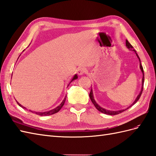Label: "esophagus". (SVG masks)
<instances>
[{
    "label": "esophagus",
    "instance_id": "1",
    "mask_svg": "<svg viewBox=\"0 0 156 156\" xmlns=\"http://www.w3.org/2000/svg\"><path fill=\"white\" fill-rule=\"evenodd\" d=\"M87 72V69L86 68L83 67H79L78 70H77V73L79 76H82L84 75L85 73Z\"/></svg>",
    "mask_w": 156,
    "mask_h": 156
}]
</instances>
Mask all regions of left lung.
I'll return each instance as SVG.
<instances>
[{"instance_id":"1","label":"left lung","mask_w":156,"mask_h":156,"mask_svg":"<svg viewBox=\"0 0 156 156\" xmlns=\"http://www.w3.org/2000/svg\"><path fill=\"white\" fill-rule=\"evenodd\" d=\"M126 47H127V48L129 49V50L133 51L135 52V54H136V56H137V58H138V59H139V61H140V70H141L142 73V75H143L142 79V88H141V90H140V93L138 94V95L137 96V97L136 98L135 101H134V102H133L132 103L130 106H129L128 107H127L126 108L122 109V110H119V111H111V110H107V109H106V108H102V107H101V106L98 105L97 104V102L95 101V100H94V95H93V89H92V88H91L90 92V93H89V97H90V98L91 101H92L93 104L94 105V107H96V108L98 110V111H100V112H102V113L106 114V115H118V114H120V113H121V112H122L125 111H126V110H127V109H128L130 107H132V106L134 105L136 103V102L139 100V98H140V96H141L142 93L143 87H144V73L143 67H142V65H141V62H140V58H139V56L138 55L137 53H136V50L134 49V48H133L132 45L130 43L128 42V40L126 41Z\"/></svg>"}]
</instances>
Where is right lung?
<instances>
[{"instance_id":"right-lung-1","label":"right lung","mask_w":156,"mask_h":156,"mask_svg":"<svg viewBox=\"0 0 156 156\" xmlns=\"http://www.w3.org/2000/svg\"><path fill=\"white\" fill-rule=\"evenodd\" d=\"M77 78H78V76H77V74L74 75V76L73 77V78L71 79V80L70 83H69V85H67V87L69 85V84H70V83H71L72 81H74V80H75V79H77ZM66 97H67V94L66 95L65 98H64V99L63 100V101L62 102V103H61L59 106H58V107H55V108H54V109L50 110V111H49L39 112H34V111H31V110H29V111H30V112H33V113H35V114H36V115H40V116H49V115H54V114H55V113H56V112H59V111H60V109L62 108V107L63 106L64 103H65V102H66ZM16 101L17 102L18 105L19 106H20V107H22V108H24V109H26V107H23V106H22V105H21L20 103H19V102H18L17 101Z\"/></svg>"}]
</instances>
